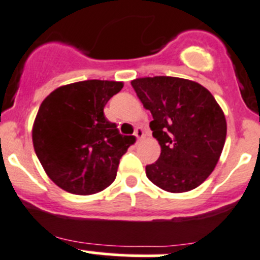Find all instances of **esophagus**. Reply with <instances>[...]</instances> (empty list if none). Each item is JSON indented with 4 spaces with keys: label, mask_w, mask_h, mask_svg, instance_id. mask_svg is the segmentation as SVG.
Wrapping results in <instances>:
<instances>
[{
    "label": "esophagus",
    "mask_w": 260,
    "mask_h": 260,
    "mask_svg": "<svg viewBox=\"0 0 260 260\" xmlns=\"http://www.w3.org/2000/svg\"><path fill=\"white\" fill-rule=\"evenodd\" d=\"M135 136H136V138H137L138 142L142 141V140L145 138V131L142 129V128H137V129L135 131Z\"/></svg>",
    "instance_id": "34e87169"
}]
</instances>
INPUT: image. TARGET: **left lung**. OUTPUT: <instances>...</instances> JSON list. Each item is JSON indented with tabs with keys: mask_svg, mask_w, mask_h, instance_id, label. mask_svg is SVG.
I'll return each mask as SVG.
<instances>
[{
	"mask_svg": "<svg viewBox=\"0 0 260 260\" xmlns=\"http://www.w3.org/2000/svg\"><path fill=\"white\" fill-rule=\"evenodd\" d=\"M144 108L161 152L146 166V176L168 192L200 186L217 166L224 146L227 123L213 94L193 81L146 77L131 82Z\"/></svg>",
	"mask_w": 260,
	"mask_h": 260,
	"instance_id": "left-lung-1",
	"label": "left lung"
}]
</instances>
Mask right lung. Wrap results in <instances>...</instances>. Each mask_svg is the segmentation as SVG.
I'll return each instance as SVG.
<instances>
[{"instance_id":"1","label":"right lung","mask_w":260,"mask_h":260,"mask_svg":"<svg viewBox=\"0 0 260 260\" xmlns=\"http://www.w3.org/2000/svg\"><path fill=\"white\" fill-rule=\"evenodd\" d=\"M122 82H75L56 88L41 104L31 138L47 176L74 195H92L110 186L119 160L135 144L109 122L104 108Z\"/></svg>"}]
</instances>
